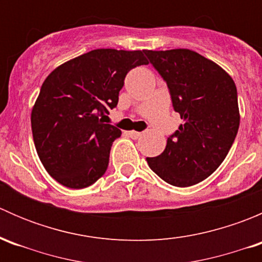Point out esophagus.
Returning a JSON list of instances; mask_svg holds the SVG:
<instances>
[{
  "mask_svg": "<svg viewBox=\"0 0 262 262\" xmlns=\"http://www.w3.org/2000/svg\"><path fill=\"white\" fill-rule=\"evenodd\" d=\"M128 134H129V136H130L133 139H138L139 137L142 136V133H139V132H136V130H130Z\"/></svg>",
  "mask_w": 262,
  "mask_h": 262,
  "instance_id": "1",
  "label": "esophagus"
}]
</instances>
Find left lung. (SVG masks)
<instances>
[{
  "label": "left lung",
  "mask_w": 262,
  "mask_h": 262,
  "mask_svg": "<svg viewBox=\"0 0 262 262\" xmlns=\"http://www.w3.org/2000/svg\"><path fill=\"white\" fill-rule=\"evenodd\" d=\"M167 82L175 112L184 124L167 138L148 166L173 186L205 180L228 155L239 126L237 89L231 76L213 60L190 49L144 50Z\"/></svg>",
  "instance_id": "1"
}]
</instances>
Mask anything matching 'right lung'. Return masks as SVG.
I'll return each instance as SVG.
<instances>
[{
    "mask_svg": "<svg viewBox=\"0 0 262 262\" xmlns=\"http://www.w3.org/2000/svg\"><path fill=\"white\" fill-rule=\"evenodd\" d=\"M141 64H148L144 50L101 48L49 73L31 110V130L39 158L55 181L83 189L104 175L121 132L102 116L118 105L126 73Z\"/></svg>",
    "mask_w": 262,
    "mask_h": 262,
    "instance_id": "right-lung-1",
    "label": "right lung"
}]
</instances>
